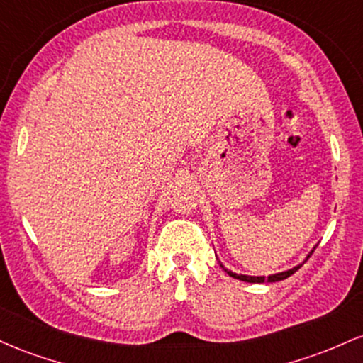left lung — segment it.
<instances>
[{"label":"left lung","instance_id":"8db88e82","mask_svg":"<svg viewBox=\"0 0 363 363\" xmlns=\"http://www.w3.org/2000/svg\"><path fill=\"white\" fill-rule=\"evenodd\" d=\"M312 252H313V250H312ZM312 252H311V254H308V257H311V255H312ZM308 257H307V259H308ZM300 267H302V266H296V267H293V269H288V271H284V272H278V274H272V276H269V278H264V276L236 274V272H231V271H228V269H225V271L228 272V274L231 276V278L240 279V281H247V283H264V281H267V283H274V281H281V279L290 278L293 272L298 271Z\"/></svg>","mask_w":363,"mask_h":363}]
</instances>
